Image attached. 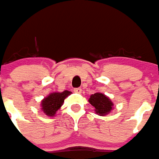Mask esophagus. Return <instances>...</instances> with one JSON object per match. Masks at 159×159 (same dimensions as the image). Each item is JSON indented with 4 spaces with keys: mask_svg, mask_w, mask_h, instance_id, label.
Segmentation results:
<instances>
[{
    "mask_svg": "<svg viewBox=\"0 0 159 159\" xmlns=\"http://www.w3.org/2000/svg\"><path fill=\"white\" fill-rule=\"evenodd\" d=\"M74 92H75V93H79V94H80V93H81L82 92V89L81 88H75L74 89Z\"/></svg>",
    "mask_w": 159,
    "mask_h": 159,
    "instance_id": "1",
    "label": "esophagus"
}]
</instances>
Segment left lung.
Here are the masks:
<instances>
[{"instance_id": "1", "label": "left lung", "mask_w": 159, "mask_h": 159, "mask_svg": "<svg viewBox=\"0 0 159 159\" xmlns=\"http://www.w3.org/2000/svg\"><path fill=\"white\" fill-rule=\"evenodd\" d=\"M89 103L95 108L96 113L99 116H105L113 109V103L103 93L97 92L92 94L89 98Z\"/></svg>"}]
</instances>
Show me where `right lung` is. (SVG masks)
Instances as JSON below:
<instances>
[{"label":"right lung","instance_id":"obj_1","mask_svg":"<svg viewBox=\"0 0 159 159\" xmlns=\"http://www.w3.org/2000/svg\"><path fill=\"white\" fill-rule=\"evenodd\" d=\"M72 92L64 91L62 92H53L42 100L41 109L48 116H54L56 111L63 104L64 99Z\"/></svg>","mask_w":159,"mask_h":159}]
</instances>
